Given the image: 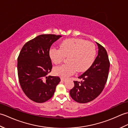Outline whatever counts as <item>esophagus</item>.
<instances>
[{"instance_id":"34e87169","label":"esophagus","mask_w":128,"mask_h":128,"mask_svg":"<svg viewBox=\"0 0 128 128\" xmlns=\"http://www.w3.org/2000/svg\"><path fill=\"white\" fill-rule=\"evenodd\" d=\"M61 81H66V79H65V78H61Z\"/></svg>"}]
</instances>
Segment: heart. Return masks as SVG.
I'll return each mask as SVG.
<instances>
[{
  "label": "heart",
  "mask_w": 128,
  "mask_h": 128,
  "mask_svg": "<svg viewBox=\"0 0 128 128\" xmlns=\"http://www.w3.org/2000/svg\"><path fill=\"white\" fill-rule=\"evenodd\" d=\"M96 50L94 43L79 38H70L62 41L59 48H52L49 52L53 63L59 64L68 56V63L56 67L54 72L62 78H66L76 72H83L94 62Z\"/></svg>",
  "instance_id": "b5f03b06"
}]
</instances>
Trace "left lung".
<instances>
[{
	"instance_id": "obj_1",
	"label": "left lung",
	"mask_w": 128,
	"mask_h": 128,
	"mask_svg": "<svg viewBox=\"0 0 128 128\" xmlns=\"http://www.w3.org/2000/svg\"><path fill=\"white\" fill-rule=\"evenodd\" d=\"M98 56L90 68L78 76L81 82L74 81V87L70 95L76 102L86 103L97 97L104 89L107 81L110 62L107 52L102 45L96 42Z\"/></svg>"
}]
</instances>
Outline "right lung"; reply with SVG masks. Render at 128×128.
<instances>
[{
    "mask_svg": "<svg viewBox=\"0 0 128 128\" xmlns=\"http://www.w3.org/2000/svg\"><path fill=\"white\" fill-rule=\"evenodd\" d=\"M60 35L41 34L26 42L18 58L19 83L28 98L37 103H43L51 98L59 76H47L52 69L49 52L53 43Z\"/></svg>",
    "mask_w": 128,
    "mask_h": 128,
    "instance_id": "right-lung-1",
    "label": "right lung"
}]
</instances>
